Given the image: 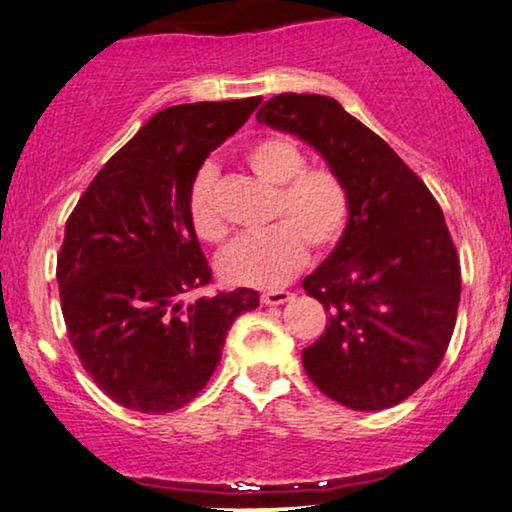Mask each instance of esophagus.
Listing matches in <instances>:
<instances>
[{
  "label": "esophagus",
  "mask_w": 512,
  "mask_h": 512,
  "mask_svg": "<svg viewBox=\"0 0 512 512\" xmlns=\"http://www.w3.org/2000/svg\"><path fill=\"white\" fill-rule=\"evenodd\" d=\"M289 298H291L289 291L277 289V291H265V294L261 296V301H263L265 305H282V303H287Z\"/></svg>",
  "instance_id": "1"
}]
</instances>
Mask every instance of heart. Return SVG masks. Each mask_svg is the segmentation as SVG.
<instances>
[{"label":"heart","instance_id":"1","mask_svg":"<svg viewBox=\"0 0 512 512\" xmlns=\"http://www.w3.org/2000/svg\"><path fill=\"white\" fill-rule=\"evenodd\" d=\"M244 162L268 185H275L270 230L240 237L218 258V272L237 287L275 289L303 268L310 247L327 254L341 242L350 216L348 190L334 169L305 164V152L294 138L272 134L254 141ZM218 174L204 164L188 190V216L199 240L218 244L228 225L216 202Z\"/></svg>","mask_w":512,"mask_h":512}]
</instances>
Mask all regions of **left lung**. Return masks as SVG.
<instances>
[{
  "label": "left lung",
  "instance_id": "8db88e82",
  "mask_svg": "<svg viewBox=\"0 0 512 512\" xmlns=\"http://www.w3.org/2000/svg\"><path fill=\"white\" fill-rule=\"evenodd\" d=\"M256 119L313 145L350 199L341 242L303 280L329 313L303 367L343 407H395L440 367L459 313L461 265L440 204L334 98L272 96Z\"/></svg>",
  "mask_w": 512,
  "mask_h": 512
}]
</instances>
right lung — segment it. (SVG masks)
<instances>
[{
    "label": "right lung",
    "instance_id": "obj_1",
    "mask_svg": "<svg viewBox=\"0 0 512 512\" xmlns=\"http://www.w3.org/2000/svg\"><path fill=\"white\" fill-rule=\"evenodd\" d=\"M261 96L174 105L148 119L98 171L65 223L56 280L72 348L112 402L167 414L192 402L221 362L232 322L258 291L207 287L188 216L190 183Z\"/></svg>",
    "mask_w": 512,
    "mask_h": 512
}]
</instances>
